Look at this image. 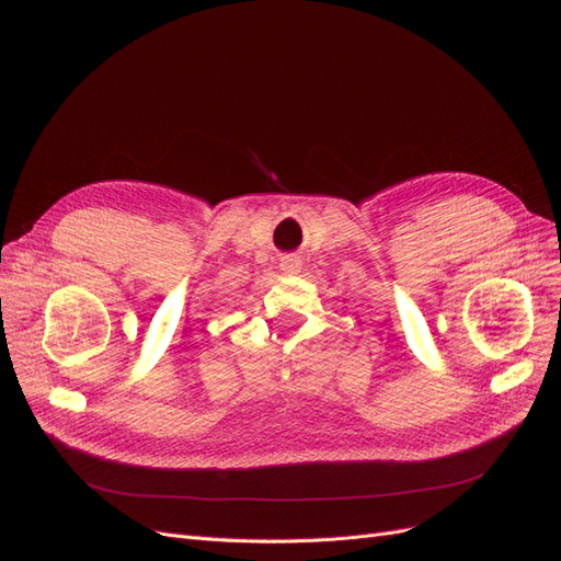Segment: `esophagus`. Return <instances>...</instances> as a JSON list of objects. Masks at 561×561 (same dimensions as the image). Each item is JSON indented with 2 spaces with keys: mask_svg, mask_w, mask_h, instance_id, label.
<instances>
[{
  "mask_svg": "<svg viewBox=\"0 0 561 561\" xmlns=\"http://www.w3.org/2000/svg\"><path fill=\"white\" fill-rule=\"evenodd\" d=\"M280 268L285 271V274H290V276H295V274H299V268H301V264H299V260H297V257H285V260L280 262Z\"/></svg>",
  "mask_w": 561,
  "mask_h": 561,
  "instance_id": "34e87169",
  "label": "esophagus"
}]
</instances>
